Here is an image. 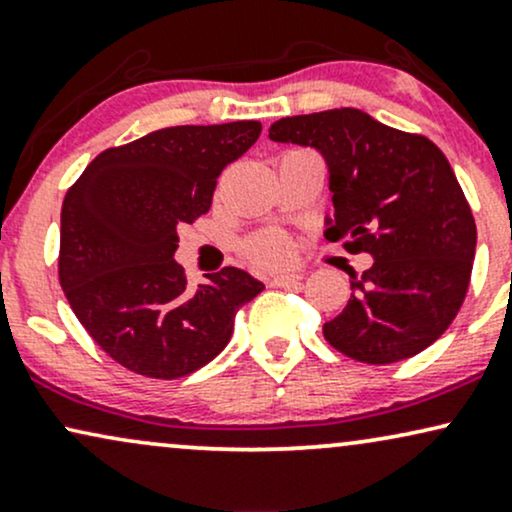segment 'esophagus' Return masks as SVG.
Here are the masks:
<instances>
[{"mask_svg": "<svg viewBox=\"0 0 512 512\" xmlns=\"http://www.w3.org/2000/svg\"><path fill=\"white\" fill-rule=\"evenodd\" d=\"M301 279L303 276L298 272H279V274H272L269 284L279 286V289H289V286H296Z\"/></svg>", "mask_w": 512, "mask_h": 512, "instance_id": "obj_1", "label": "esophagus"}]
</instances>
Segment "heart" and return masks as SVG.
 <instances>
[{
    "label": "heart",
    "mask_w": 512,
    "mask_h": 512,
    "mask_svg": "<svg viewBox=\"0 0 512 512\" xmlns=\"http://www.w3.org/2000/svg\"><path fill=\"white\" fill-rule=\"evenodd\" d=\"M245 255L260 267H276L291 260L293 245L284 233H260L245 243Z\"/></svg>",
    "instance_id": "1"
}]
</instances>
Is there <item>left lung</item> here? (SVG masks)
Listing matches in <instances>:
<instances>
[{
  "label": "left lung",
  "mask_w": 512,
  "mask_h": 512,
  "mask_svg": "<svg viewBox=\"0 0 512 512\" xmlns=\"http://www.w3.org/2000/svg\"><path fill=\"white\" fill-rule=\"evenodd\" d=\"M269 139L320 151L334 204L325 236L373 257L322 327L327 342L373 366L436 342L467 296L477 250V223L443 151L356 108L281 117Z\"/></svg>",
  "instance_id": "1"
}]
</instances>
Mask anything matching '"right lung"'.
I'll return each mask as SVG.
<instances>
[{
  "instance_id": "1",
  "label": "right lung",
  "mask_w": 512,
  "mask_h": 512,
  "mask_svg": "<svg viewBox=\"0 0 512 512\" xmlns=\"http://www.w3.org/2000/svg\"><path fill=\"white\" fill-rule=\"evenodd\" d=\"M255 120L166 127L88 163L62 204L60 284L113 361L175 380L214 361L264 289L238 267L187 286L178 228L207 214L221 170L260 137Z\"/></svg>"
}]
</instances>
